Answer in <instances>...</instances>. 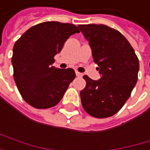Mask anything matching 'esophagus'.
<instances>
[{"label": "esophagus", "mask_w": 150, "mask_h": 150, "mask_svg": "<svg viewBox=\"0 0 150 150\" xmlns=\"http://www.w3.org/2000/svg\"><path fill=\"white\" fill-rule=\"evenodd\" d=\"M76 76H77V77H79V78H81V77L83 76V74H82V73H80V72H79V71H76Z\"/></svg>", "instance_id": "obj_1"}]
</instances>
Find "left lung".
I'll use <instances>...</instances> for the list:
<instances>
[{"label": "left lung", "instance_id": "1", "mask_svg": "<svg viewBox=\"0 0 150 150\" xmlns=\"http://www.w3.org/2000/svg\"><path fill=\"white\" fill-rule=\"evenodd\" d=\"M92 49L101 74L99 80L85 75L80 91L83 109L92 117L104 118L116 114L131 96L138 80L139 60L129 41L118 31L104 25H79Z\"/></svg>", "mask_w": 150, "mask_h": 150}]
</instances>
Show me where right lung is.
Here are the masks:
<instances>
[{
	"instance_id": "obj_1",
	"label": "right lung",
	"mask_w": 150,
	"mask_h": 150,
	"mask_svg": "<svg viewBox=\"0 0 150 150\" xmlns=\"http://www.w3.org/2000/svg\"><path fill=\"white\" fill-rule=\"evenodd\" d=\"M79 33L71 24L44 22L28 29L13 47L14 79L23 99L36 109H48L63 98L75 79L73 69L52 64L67 39Z\"/></svg>"
}]
</instances>
